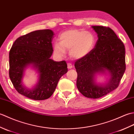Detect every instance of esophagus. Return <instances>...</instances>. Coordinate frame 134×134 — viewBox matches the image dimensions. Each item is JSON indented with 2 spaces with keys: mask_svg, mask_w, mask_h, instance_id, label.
I'll list each match as a JSON object with an SVG mask.
<instances>
[{
  "mask_svg": "<svg viewBox=\"0 0 134 134\" xmlns=\"http://www.w3.org/2000/svg\"><path fill=\"white\" fill-rule=\"evenodd\" d=\"M73 65L71 63H68V69H72Z\"/></svg>",
  "mask_w": 134,
  "mask_h": 134,
  "instance_id": "1",
  "label": "esophagus"
}]
</instances>
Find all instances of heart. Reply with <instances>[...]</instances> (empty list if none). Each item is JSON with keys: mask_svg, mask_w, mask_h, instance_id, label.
Here are the masks:
<instances>
[{"mask_svg": "<svg viewBox=\"0 0 134 134\" xmlns=\"http://www.w3.org/2000/svg\"><path fill=\"white\" fill-rule=\"evenodd\" d=\"M94 43V37L91 32L80 30H69L60 35L59 43H55L54 45V52L56 55L64 56L65 50H69L71 58L80 59L92 51Z\"/></svg>", "mask_w": 134, "mask_h": 134, "instance_id": "1", "label": "heart"}]
</instances>
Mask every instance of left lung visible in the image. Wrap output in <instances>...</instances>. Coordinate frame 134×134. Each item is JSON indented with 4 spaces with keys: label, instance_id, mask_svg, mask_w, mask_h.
<instances>
[{
    "label": "left lung",
    "instance_id": "1",
    "mask_svg": "<svg viewBox=\"0 0 134 134\" xmlns=\"http://www.w3.org/2000/svg\"><path fill=\"white\" fill-rule=\"evenodd\" d=\"M98 40L94 48L85 57L77 59L75 66L77 73V87L84 96L98 99L116 89L126 70L125 47L112 30L94 26ZM108 72L111 77L104 85L94 81L96 73Z\"/></svg>",
    "mask_w": 134,
    "mask_h": 134
}]
</instances>
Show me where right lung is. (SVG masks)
<instances>
[{
    "mask_svg": "<svg viewBox=\"0 0 134 134\" xmlns=\"http://www.w3.org/2000/svg\"><path fill=\"white\" fill-rule=\"evenodd\" d=\"M54 33L45 29L32 31L15 41L9 53V76L19 93L34 100L48 99L54 92L61 77L68 72L65 61L50 59L53 52ZM31 66L40 73L37 85L28 89L22 84L25 68Z\"/></svg>",
    "mask_w": 134,
    "mask_h": 134,
    "instance_id": "add662e5",
    "label": "right lung"
}]
</instances>
